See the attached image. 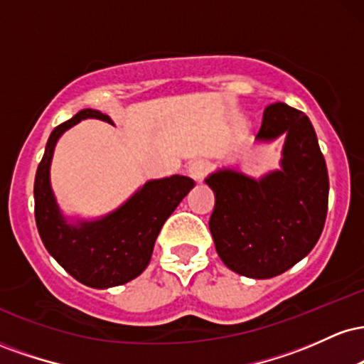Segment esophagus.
<instances>
[{
    "label": "esophagus",
    "mask_w": 364,
    "mask_h": 364,
    "mask_svg": "<svg viewBox=\"0 0 364 364\" xmlns=\"http://www.w3.org/2000/svg\"><path fill=\"white\" fill-rule=\"evenodd\" d=\"M208 166L203 161H193L188 164V174L195 179V181H202L205 178Z\"/></svg>",
    "instance_id": "34e87169"
}]
</instances>
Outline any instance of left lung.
Listing matches in <instances>:
<instances>
[{"instance_id":"obj_1","label":"left lung","mask_w":364,"mask_h":364,"mask_svg":"<svg viewBox=\"0 0 364 364\" xmlns=\"http://www.w3.org/2000/svg\"><path fill=\"white\" fill-rule=\"evenodd\" d=\"M282 135L281 169L257 179L223 168L205 178L215 195L208 228L217 255L245 277L284 274L311 252L323 231L328 174L311 121L287 104H270L255 141L269 144Z\"/></svg>"}]
</instances>
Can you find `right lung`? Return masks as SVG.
Segmentation results:
<instances>
[{"mask_svg":"<svg viewBox=\"0 0 364 364\" xmlns=\"http://www.w3.org/2000/svg\"><path fill=\"white\" fill-rule=\"evenodd\" d=\"M82 119L112 124L101 111L82 109L53 129L36 173V224L46 250L66 272L85 286L107 289L133 281L147 269L162 225L195 181L179 174L150 179L109 214L97 219L66 217L54 196L49 169L60 136Z\"/></svg>","mask_w":364,"mask_h":364,"instance_id":"right-lung-1","label":"right lung"}]
</instances>
